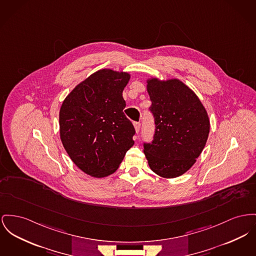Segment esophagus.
I'll return each mask as SVG.
<instances>
[{
	"mask_svg": "<svg viewBox=\"0 0 256 256\" xmlns=\"http://www.w3.org/2000/svg\"><path fill=\"white\" fill-rule=\"evenodd\" d=\"M134 128H136V134H138V132H139V130H140L141 124H140L139 122H134Z\"/></svg>",
	"mask_w": 256,
	"mask_h": 256,
	"instance_id": "esophagus-1",
	"label": "esophagus"
}]
</instances>
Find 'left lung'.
<instances>
[{
	"label": "left lung",
	"mask_w": 256,
	"mask_h": 256,
	"mask_svg": "<svg viewBox=\"0 0 256 256\" xmlns=\"http://www.w3.org/2000/svg\"><path fill=\"white\" fill-rule=\"evenodd\" d=\"M147 90L156 130L152 143H144V154L156 174L179 177L196 164L206 145L208 113L196 92L179 79L150 78Z\"/></svg>",
	"instance_id": "obj_1"
}]
</instances>
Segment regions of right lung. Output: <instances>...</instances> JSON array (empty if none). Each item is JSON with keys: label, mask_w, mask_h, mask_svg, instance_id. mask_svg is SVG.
Segmentation results:
<instances>
[{"label": "right lung", "mask_w": 256, "mask_h": 256, "mask_svg": "<svg viewBox=\"0 0 256 256\" xmlns=\"http://www.w3.org/2000/svg\"><path fill=\"white\" fill-rule=\"evenodd\" d=\"M130 74L104 68L79 83L59 114L64 150L79 169L96 178L113 174L134 141L136 130L124 114L122 90Z\"/></svg>", "instance_id": "add662e5"}]
</instances>
